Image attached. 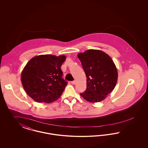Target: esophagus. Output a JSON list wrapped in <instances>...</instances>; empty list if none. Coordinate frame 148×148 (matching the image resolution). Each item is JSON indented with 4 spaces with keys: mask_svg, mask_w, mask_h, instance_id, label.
Returning <instances> with one entry per match:
<instances>
[{
    "mask_svg": "<svg viewBox=\"0 0 148 148\" xmlns=\"http://www.w3.org/2000/svg\"><path fill=\"white\" fill-rule=\"evenodd\" d=\"M71 83L72 84H75V83H76V82H75V80H74V81H72V82H71Z\"/></svg>",
    "mask_w": 148,
    "mask_h": 148,
    "instance_id": "34e87169",
    "label": "esophagus"
}]
</instances>
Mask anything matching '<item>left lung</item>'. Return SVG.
Listing matches in <instances>:
<instances>
[{
	"instance_id": "obj_1",
	"label": "left lung",
	"mask_w": 148,
	"mask_h": 148,
	"mask_svg": "<svg viewBox=\"0 0 148 148\" xmlns=\"http://www.w3.org/2000/svg\"><path fill=\"white\" fill-rule=\"evenodd\" d=\"M80 60L86 77V89L80 95L91 103L100 102L112 92L118 80V71L113 60L100 50L80 53Z\"/></svg>"
}]
</instances>
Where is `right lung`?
Segmentation results:
<instances>
[{"mask_svg": "<svg viewBox=\"0 0 148 148\" xmlns=\"http://www.w3.org/2000/svg\"><path fill=\"white\" fill-rule=\"evenodd\" d=\"M66 56L46 54L32 58L21 73L23 86L38 103H51L63 92L68 82L63 79L61 66Z\"/></svg>", "mask_w": 148, "mask_h": 148, "instance_id": "right-lung-1", "label": "right lung"}]
</instances>
